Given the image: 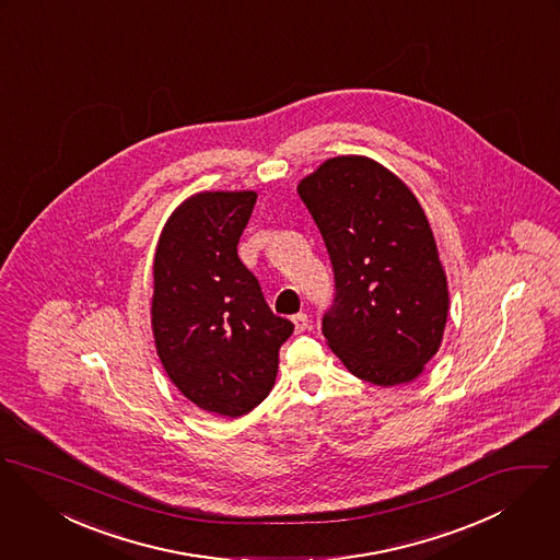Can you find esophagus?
<instances>
[{
    "label": "esophagus",
    "instance_id": "esophagus-1",
    "mask_svg": "<svg viewBox=\"0 0 560 560\" xmlns=\"http://www.w3.org/2000/svg\"><path fill=\"white\" fill-rule=\"evenodd\" d=\"M292 322H294L296 332H305V330H310L311 319L307 313H296V315L292 317Z\"/></svg>",
    "mask_w": 560,
    "mask_h": 560
}]
</instances>
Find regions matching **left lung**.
I'll return each instance as SVG.
<instances>
[{
  "label": "left lung",
  "mask_w": 560,
  "mask_h": 560,
  "mask_svg": "<svg viewBox=\"0 0 560 560\" xmlns=\"http://www.w3.org/2000/svg\"><path fill=\"white\" fill-rule=\"evenodd\" d=\"M299 195L335 272V301L322 317L330 350L377 386L417 380L448 313L446 275L419 199L393 172L352 154L324 161Z\"/></svg>",
  "instance_id": "1"
}]
</instances>
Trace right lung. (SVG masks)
Instances as JSON below:
<instances>
[{
    "instance_id": "1",
    "label": "right lung",
    "mask_w": 560,
    "mask_h": 560,
    "mask_svg": "<svg viewBox=\"0 0 560 560\" xmlns=\"http://www.w3.org/2000/svg\"><path fill=\"white\" fill-rule=\"evenodd\" d=\"M255 190H203L167 219L154 253L152 332L178 390L206 412L243 417L261 404L294 324L275 315L238 257Z\"/></svg>"
}]
</instances>
